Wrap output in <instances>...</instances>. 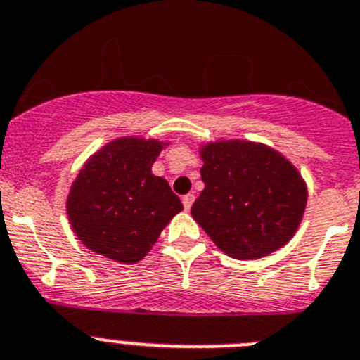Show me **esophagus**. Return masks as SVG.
<instances>
[{"instance_id": "obj_1", "label": "esophagus", "mask_w": 360, "mask_h": 360, "mask_svg": "<svg viewBox=\"0 0 360 360\" xmlns=\"http://www.w3.org/2000/svg\"><path fill=\"white\" fill-rule=\"evenodd\" d=\"M193 200H195V195H193V193H188V195L183 197V206H184V210H186V212L192 208Z\"/></svg>"}]
</instances>
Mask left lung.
<instances>
[{"mask_svg": "<svg viewBox=\"0 0 360 360\" xmlns=\"http://www.w3.org/2000/svg\"><path fill=\"white\" fill-rule=\"evenodd\" d=\"M199 158L204 190L192 217L220 251L236 260H258L296 235L309 190L281 152L233 138L200 143Z\"/></svg>", "mask_w": 360, "mask_h": 360, "instance_id": "8db88e82", "label": "left lung"}]
</instances>
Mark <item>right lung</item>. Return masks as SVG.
<instances>
[{
  "mask_svg": "<svg viewBox=\"0 0 360 360\" xmlns=\"http://www.w3.org/2000/svg\"><path fill=\"white\" fill-rule=\"evenodd\" d=\"M170 141L120 136L87 158L66 199L70 226L96 255L118 264L143 260L183 210L152 165Z\"/></svg>",
  "mask_w": 360,
  "mask_h": 360,
  "instance_id": "right-lung-1",
  "label": "right lung"
}]
</instances>
